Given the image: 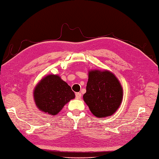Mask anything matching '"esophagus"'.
I'll use <instances>...</instances> for the list:
<instances>
[{
    "instance_id": "obj_1",
    "label": "esophagus",
    "mask_w": 159,
    "mask_h": 159,
    "mask_svg": "<svg viewBox=\"0 0 159 159\" xmlns=\"http://www.w3.org/2000/svg\"><path fill=\"white\" fill-rule=\"evenodd\" d=\"M75 97H76L77 99H80L82 97V94L81 93H75Z\"/></svg>"
}]
</instances>
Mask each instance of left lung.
<instances>
[{"instance_id": "8db88e82", "label": "left lung", "mask_w": 159, "mask_h": 159, "mask_svg": "<svg viewBox=\"0 0 159 159\" xmlns=\"http://www.w3.org/2000/svg\"><path fill=\"white\" fill-rule=\"evenodd\" d=\"M83 99L94 116L105 118L114 115L120 107L123 89L113 72L107 70H91Z\"/></svg>"}]
</instances>
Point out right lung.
Here are the masks:
<instances>
[{
	"instance_id": "obj_1",
	"label": "right lung",
	"mask_w": 159,
	"mask_h": 159,
	"mask_svg": "<svg viewBox=\"0 0 159 159\" xmlns=\"http://www.w3.org/2000/svg\"><path fill=\"white\" fill-rule=\"evenodd\" d=\"M36 106L49 115H57L66 103L75 98L71 87L58 75L42 78L33 90Z\"/></svg>"
}]
</instances>
